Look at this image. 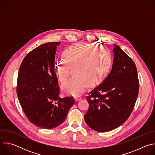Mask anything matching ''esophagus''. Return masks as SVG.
I'll return each instance as SVG.
<instances>
[{"instance_id":"1","label":"esophagus","mask_w":155,"mask_h":155,"mask_svg":"<svg viewBox=\"0 0 155 155\" xmlns=\"http://www.w3.org/2000/svg\"><path fill=\"white\" fill-rule=\"evenodd\" d=\"M80 99H81V97H80V96H76V97H75V101H80Z\"/></svg>"}]
</instances>
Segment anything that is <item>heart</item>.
Returning a JSON list of instances; mask_svg holds the SVG:
<instances>
[{"label":"heart","instance_id":"obj_1","mask_svg":"<svg viewBox=\"0 0 155 155\" xmlns=\"http://www.w3.org/2000/svg\"><path fill=\"white\" fill-rule=\"evenodd\" d=\"M63 57L56 64V75L58 80L64 83L72 72L74 77L62 86L65 93L72 96L82 93L86 86H92L101 81L112 64L111 53L107 48L87 43L68 47Z\"/></svg>","mask_w":155,"mask_h":155}]
</instances>
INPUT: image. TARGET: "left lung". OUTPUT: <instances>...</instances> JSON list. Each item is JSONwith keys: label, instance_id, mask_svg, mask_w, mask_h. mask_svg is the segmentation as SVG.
I'll return each mask as SVG.
<instances>
[{"label": "left lung", "instance_id": "8db88e82", "mask_svg": "<svg viewBox=\"0 0 155 155\" xmlns=\"http://www.w3.org/2000/svg\"><path fill=\"white\" fill-rule=\"evenodd\" d=\"M114 46L112 71L86 97L90 106L84 121L97 132L112 130L123 124L132 112L139 94L134 62L119 46Z\"/></svg>", "mask_w": 155, "mask_h": 155}]
</instances>
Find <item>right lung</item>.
<instances>
[{
    "instance_id": "obj_1",
    "label": "right lung",
    "mask_w": 155,
    "mask_h": 155,
    "mask_svg": "<svg viewBox=\"0 0 155 155\" xmlns=\"http://www.w3.org/2000/svg\"><path fill=\"white\" fill-rule=\"evenodd\" d=\"M60 43H44L29 52L18 76L16 93L22 109L30 122L47 129L62 124L75 104L73 97H59L54 61Z\"/></svg>"
}]
</instances>
